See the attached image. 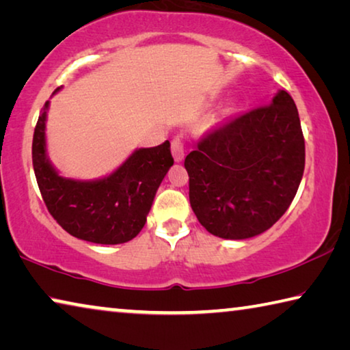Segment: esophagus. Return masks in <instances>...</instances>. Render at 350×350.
Wrapping results in <instances>:
<instances>
[{
	"mask_svg": "<svg viewBox=\"0 0 350 350\" xmlns=\"http://www.w3.org/2000/svg\"><path fill=\"white\" fill-rule=\"evenodd\" d=\"M170 150H172V154H174V159L176 163H181L183 159H185L186 147H185V142H183L180 136L174 137V141H172V146H170Z\"/></svg>",
	"mask_w": 350,
	"mask_h": 350,
	"instance_id": "esophagus-1",
	"label": "esophagus"
}]
</instances>
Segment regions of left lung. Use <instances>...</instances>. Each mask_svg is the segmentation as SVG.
Returning <instances> with one entry per match:
<instances>
[{
    "instance_id": "1",
    "label": "left lung",
    "mask_w": 350,
    "mask_h": 350,
    "mask_svg": "<svg viewBox=\"0 0 350 350\" xmlns=\"http://www.w3.org/2000/svg\"><path fill=\"white\" fill-rule=\"evenodd\" d=\"M306 142L295 100L280 90L209 131L185 159L189 200L206 231L242 240L270 229L299 187Z\"/></svg>"
}]
</instances>
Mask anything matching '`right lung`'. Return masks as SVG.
<instances>
[{"label": "right lung", "mask_w": 350, "mask_h": 350, "mask_svg": "<svg viewBox=\"0 0 350 350\" xmlns=\"http://www.w3.org/2000/svg\"><path fill=\"white\" fill-rule=\"evenodd\" d=\"M48 105L46 102L33 130L32 164L49 214L68 234L87 242L118 245L135 239L144 228L154 193L174 164L170 142L137 148L105 178H65L46 157Z\"/></svg>", "instance_id": "1"}]
</instances>
